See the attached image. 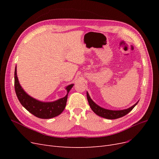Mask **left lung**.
Here are the masks:
<instances>
[{
    "label": "left lung",
    "instance_id": "left-lung-1",
    "mask_svg": "<svg viewBox=\"0 0 159 159\" xmlns=\"http://www.w3.org/2000/svg\"><path fill=\"white\" fill-rule=\"evenodd\" d=\"M87 98H88L89 106L91 109H92L93 111L95 114L99 115V116L105 119H118L125 116V115H127V113H129L130 111H131L134 107V106H135L139 102H137L135 104L133 105L132 107H129L128 109L115 111V110L106 109L103 107H101L95 103H94L93 101L91 99L90 96L88 92H87Z\"/></svg>",
    "mask_w": 159,
    "mask_h": 159
}]
</instances>
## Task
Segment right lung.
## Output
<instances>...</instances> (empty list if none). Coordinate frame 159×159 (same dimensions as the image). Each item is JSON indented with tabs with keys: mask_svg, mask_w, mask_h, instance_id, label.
I'll list each match as a JSON object with an SVG mask.
<instances>
[{
	"mask_svg": "<svg viewBox=\"0 0 159 159\" xmlns=\"http://www.w3.org/2000/svg\"><path fill=\"white\" fill-rule=\"evenodd\" d=\"M73 86L74 84H70L67 86L66 89L68 93L64 98L52 102H40L30 97L24 91L18 80L16 66L14 71V89L19 102L30 113L40 119H50L61 114L66 107L68 94Z\"/></svg>",
	"mask_w": 159,
	"mask_h": 159,
	"instance_id": "1",
	"label": "right lung"
}]
</instances>
